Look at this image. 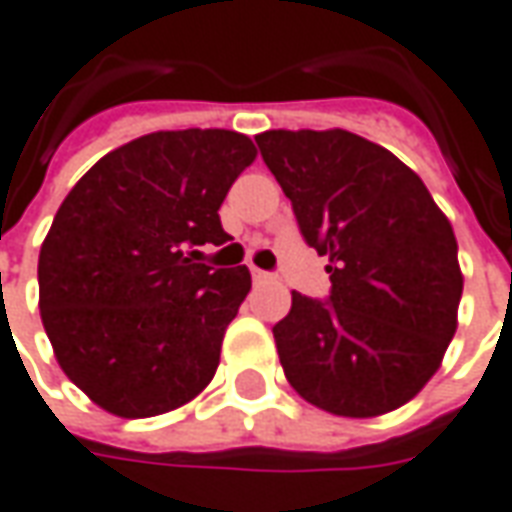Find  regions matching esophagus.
I'll list each match as a JSON object with an SVG mask.
<instances>
[{
  "label": "esophagus",
  "mask_w": 512,
  "mask_h": 512,
  "mask_svg": "<svg viewBox=\"0 0 512 512\" xmlns=\"http://www.w3.org/2000/svg\"><path fill=\"white\" fill-rule=\"evenodd\" d=\"M253 281H256V284H270L273 276H270V273H264V270H259V267H253Z\"/></svg>",
  "instance_id": "obj_1"
}]
</instances>
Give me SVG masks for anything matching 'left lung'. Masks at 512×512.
I'll list each match as a JSON object with an SVG mask.
<instances>
[{
	"label": "left lung",
	"instance_id": "left-lung-1",
	"mask_svg": "<svg viewBox=\"0 0 512 512\" xmlns=\"http://www.w3.org/2000/svg\"><path fill=\"white\" fill-rule=\"evenodd\" d=\"M256 144L331 273L329 301L292 292L273 326L287 382L343 418L404 407L457 331L463 270L449 217L404 161L357 133L264 130Z\"/></svg>",
	"mask_w": 512,
	"mask_h": 512
}]
</instances>
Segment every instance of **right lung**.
Instances as JSON below:
<instances>
[{
  "mask_svg": "<svg viewBox=\"0 0 512 512\" xmlns=\"http://www.w3.org/2000/svg\"><path fill=\"white\" fill-rule=\"evenodd\" d=\"M253 161L236 130H158L102 155L61 203L38 306L61 370L105 412L164 415L214 379L250 273L192 248L228 239L217 211Z\"/></svg>",
  "mask_w": 512,
  "mask_h": 512,
  "instance_id": "right-lung-1",
  "label": "right lung"
}]
</instances>
